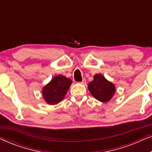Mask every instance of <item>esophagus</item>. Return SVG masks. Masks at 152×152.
<instances>
[{
	"instance_id": "obj_1",
	"label": "esophagus",
	"mask_w": 152,
	"mask_h": 152,
	"mask_svg": "<svg viewBox=\"0 0 152 152\" xmlns=\"http://www.w3.org/2000/svg\"><path fill=\"white\" fill-rule=\"evenodd\" d=\"M80 84H86V79H83L82 82H81Z\"/></svg>"
}]
</instances>
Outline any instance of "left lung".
I'll list each match as a JSON object with an SVG mask.
<instances>
[{
  "label": "left lung",
  "instance_id": "obj_1",
  "mask_svg": "<svg viewBox=\"0 0 152 152\" xmlns=\"http://www.w3.org/2000/svg\"><path fill=\"white\" fill-rule=\"evenodd\" d=\"M88 88L91 95L101 102H109L115 93V84L101 74L93 76V80L88 84Z\"/></svg>",
  "mask_w": 152,
  "mask_h": 152
}]
</instances>
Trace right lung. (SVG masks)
I'll use <instances>...</instances> for the list:
<instances>
[{"label":"right lung","mask_w":152,"mask_h":152,"mask_svg":"<svg viewBox=\"0 0 152 152\" xmlns=\"http://www.w3.org/2000/svg\"><path fill=\"white\" fill-rule=\"evenodd\" d=\"M72 82L70 78L62 75L54 77L42 88V96L45 102L55 105L63 100Z\"/></svg>","instance_id":"add662e5"}]
</instances>
